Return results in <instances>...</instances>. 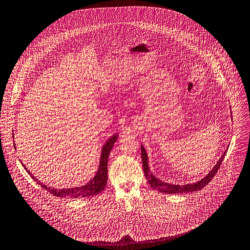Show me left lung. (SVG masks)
<instances>
[{"label":"left lung","mask_w":250,"mask_h":250,"mask_svg":"<svg viewBox=\"0 0 250 250\" xmlns=\"http://www.w3.org/2000/svg\"><path fill=\"white\" fill-rule=\"evenodd\" d=\"M226 153H227V151L224 152V154L221 156V158L219 159L217 164L214 166V167L210 170V172L205 178H203L201 181H198V182L193 183V184H187V185H172V184L166 183V182H163V181L159 180L158 178H156V176H154L152 174V172L150 171L149 166H148L147 153H146L144 147L141 146L142 164H143L144 173H145V177H146L147 181L149 182L150 186L154 190H157V191L162 192V193H167V194H183V193H189V192H196V191L201 190L204 187H206L210 182V180L215 176V174L217 173V171H218V169H219V167H220V166H221V164L224 160V157H225Z\"/></svg>","instance_id":"1"}]
</instances>
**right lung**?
Here are the masks:
<instances>
[{
  "instance_id": "1",
  "label": "right lung",
  "mask_w": 250,
  "mask_h": 250,
  "mask_svg": "<svg viewBox=\"0 0 250 250\" xmlns=\"http://www.w3.org/2000/svg\"><path fill=\"white\" fill-rule=\"evenodd\" d=\"M118 139V135H113L107 142L104 144L101 152V158H100V163H99V167L97 170L96 175L92 178L91 181L86 183L85 185L82 187H75V188H69V189H55L52 187H48L47 185H44L38 181L32 173L25 167V166L22 164L28 174L39 184L41 185L42 188L49 192L51 195L59 198H68V199H76V198H86V197H91L95 196L99 193H101L104 188L106 187L107 184V173H108V159L110 152L114 146V143ZM15 145V144H14Z\"/></svg>"
}]
</instances>
